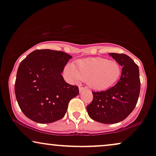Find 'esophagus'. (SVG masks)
Segmentation results:
<instances>
[{
	"label": "esophagus",
	"instance_id": "esophagus-1",
	"mask_svg": "<svg viewBox=\"0 0 156 156\" xmlns=\"http://www.w3.org/2000/svg\"><path fill=\"white\" fill-rule=\"evenodd\" d=\"M79 90H80V92L82 93V92H83V91L85 90L86 89L84 88V87H80V88H79Z\"/></svg>",
	"mask_w": 156,
	"mask_h": 156
}]
</instances>
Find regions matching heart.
<instances>
[{
	"label": "heart",
	"instance_id": "1",
	"mask_svg": "<svg viewBox=\"0 0 156 156\" xmlns=\"http://www.w3.org/2000/svg\"><path fill=\"white\" fill-rule=\"evenodd\" d=\"M120 65L115 60L101 57L87 58L65 68L68 78L74 82L87 81L88 86L95 91H102L114 85L121 75Z\"/></svg>",
	"mask_w": 156,
	"mask_h": 156
}]
</instances>
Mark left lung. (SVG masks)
I'll use <instances>...</instances> for the list:
<instances>
[{
  "label": "left lung",
  "instance_id": "left-lung-1",
  "mask_svg": "<svg viewBox=\"0 0 156 156\" xmlns=\"http://www.w3.org/2000/svg\"><path fill=\"white\" fill-rule=\"evenodd\" d=\"M109 55L122 66L118 83L108 90L92 92L93 100L87 106L89 116L104 124L121 122L133 112L140 90L138 66L126 54L110 53Z\"/></svg>",
  "mask_w": 156,
  "mask_h": 156
}]
</instances>
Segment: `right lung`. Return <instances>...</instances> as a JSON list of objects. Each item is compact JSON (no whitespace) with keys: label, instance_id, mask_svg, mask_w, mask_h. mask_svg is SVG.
Returning a JSON list of instances; mask_svg holds the SVG:
<instances>
[{"label":"right lung","instance_id":"obj_1","mask_svg":"<svg viewBox=\"0 0 156 156\" xmlns=\"http://www.w3.org/2000/svg\"><path fill=\"white\" fill-rule=\"evenodd\" d=\"M72 58L63 51L41 49L32 51L21 62L15 94L28 118L44 124L65 115L69 101L79 94L78 87L68 84L62 75Z\"/></svg>","mask_w":156,"mask_h":156}]
</instances>
